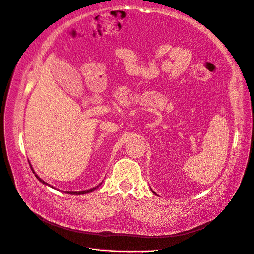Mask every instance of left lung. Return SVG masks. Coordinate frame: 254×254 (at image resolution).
Masks as SVG:
<instances>
[{"label":"left lung","mask_w":254,"mask_h":254,"mask_svg":"<svg viewBox=\"0 0 254 254\" xmlns=\"http://www.w3.org/2000/svg\"><path fill=\"white\" fill-rule=\"evenodd\" d=\"M151 191H152V192H153V193H154V194H155V195H156V193H155V192H154V191H153V190H152V189H151Z\"/></svg>","instance_id":"8db88e82"}]
</instances>
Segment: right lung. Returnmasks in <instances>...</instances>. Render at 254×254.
Listing matches in <instances>:
<instances>
[{
	"label": "right lung",
	"instance_id": "right-lung-1",
	"mask_svg": "<svg viewBox=\"0 0 254 254\" xmlns=\"http://www.w3.org/2000/svg\"><path fill=\"white\" fill-rule=\"evenodd\" d=\"M29 165H30V168L32 170V172H33V174H35V176H36V178L41 182V183H43V184H45V185H47V186H50L51 188H54L53 186H51V185H49L48 183H46L44 180H42L36 173H35V171H33V168H32V166H31V164L29 163ZM103 182V181H102ZM102 185V183H100L99 185H97L96 187H94V188H91V189H88V190H84V191H77V192H69V191H64V193H67V194H70V195H83V194H88V193H91V192H93V191H95L97 188H99V186H101ZM55 189V188H54Z\"/></svg>",
	"mask_w": 254,
	"mask_h": 254
}]
</instances>
